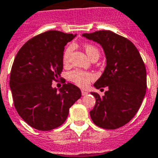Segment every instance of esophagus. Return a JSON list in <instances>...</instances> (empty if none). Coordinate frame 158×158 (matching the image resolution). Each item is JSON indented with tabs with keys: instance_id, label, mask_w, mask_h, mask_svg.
Masks as SVG:
<instances>
[{
	"instance_id": "34e87169",
	"label": "esophagus",
	"mask_w": 158,
	"mask_h": 158,
	"mask_svg": "<svg viewBox=\"0 0 158 158\" xmlns=\"http://www.w3.org/2000/svg\"><path fill=\"white\" fill-rule=\"evenodd\" d=\"M88 94V92L87 91H84V90H82V95L83 96H87Z\"/></svg>"
}]
</instances>
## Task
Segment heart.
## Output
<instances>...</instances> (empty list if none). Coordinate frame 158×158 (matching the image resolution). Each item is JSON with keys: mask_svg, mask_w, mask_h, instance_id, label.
<instances>
[{"mask_svg": "<svg viewBox=\"0 0 158 158\" xmlns=\"http://www.w3.org/2000/svg\"><path fill=\"white\" fill-rule=\"evenodd\" d=\"M84 49H85L86 53L88 54L89 57H92L95 54H100L99 50L97 49L94 45L90 44H86L85 45H84ZM72 50V45H69L65 49L63 52V57H62L64 64H67L69 62ZM69 79L72 82H74L75 84L79 86V87L85 88V87L88 85V83H90V81H92V79H94V75H92V73L75 70L69 73Z\"/></svg>", "mask_w": 158, "mask_h": 158, "instance_id": "heart-1", "label": "heart"}]
</instances>
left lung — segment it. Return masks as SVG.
<instances>
[{
    "label": "left lung",
    "mask_w": 158,
    "mask_h": 158,
    "mask_svg": "<svg viewBox=\"0 0 158 158\" xmlns=\"http://www.w3.org/2000/svg\"><path fill=\"white\" fill-rule=\"evenodd\" d=\"M82 36L99 44L106 58L104 72L93 86L97 89L107 87L108 90L103 97L91 92L96 98L90 111L92 122L108 130L121 127L133 118L145 96L146 69L141 56L132 42L111 31Z\"/></svg>",
    "instance_id": "obj_1"
}]
</instances>
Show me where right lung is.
I'll return each mask as SVG.
<instances>
[{
  "mask_svg": "<svg viewBox=\"0 0 158 158\" xmlns=\"http://www.w3.org/2000/svg\"><path fill=\"white\" fill-rule=\"evenodd\" d=\"M76 34L48 31L29 40L17 53L10 87L17 112L31 127L50 131L66 121L69 110L81 97L77 86L68 83L60 89L52 80L61 77L64 47Z\"/></svg>",
  "mask_w": 158,
  "mask_h": 158,
  "instance_id": "obj_1",
  "label": "right lung"
}]
</instances>
